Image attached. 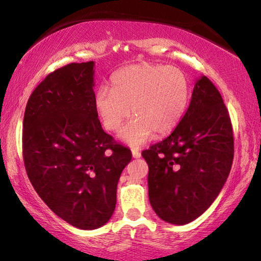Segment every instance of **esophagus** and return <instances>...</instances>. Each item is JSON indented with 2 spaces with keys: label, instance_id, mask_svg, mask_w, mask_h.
Wrapping results in <instances>:
<instances>
[{
  "label": "esophagus",
  "instance_id": "1",
  "mask_svg": "<svg viewBox=\"0 0 261 261\" xmlns=\"http://www.w3.org/2000/svg\"><path fill=\"white\" fill-rule=\"evenodd\" d=\"M132 155H133V158L138 159V158H140V156H141V153L138 148H133V149H132Z\"/></svg>",
  "mask_w": 261,
  "mask_h": 261
}]
</instances>
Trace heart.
<instances>
[{"instance_id":"b5f03b06","label":"heart","mask_w":261,"mask_h":261,"mask_svg":"<svg viewBox=\"0 0 261 261\" xmlns=\"http://www.w3.org/2000/svg\"><path fill=\"white\" fill-rule=\"evenodd\" d=\"M112 87L95 92V108L107 129L117 132L124 120L135 117L121 132V139L137 146L169 134L179 123L190 97V84L176 66L139 63L124 66L112 76Z\"/></svg>"}]
</instances>
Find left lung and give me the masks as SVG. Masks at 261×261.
<instances>
[{
  "mask_svg": "<svg viewBox=\"0 0 261 261\" xmlns=\"http://www.w3.org/2000/svg\"><path fill=\"white\" fill-rule=\"evenodd\" d=\"M141 154L148 165L149 203L160 219L187 224L212 205L230 172L234 138L222 96L209 78L196 81L172 133Z\"/></svg>",
  "mask_w": 261,
  "mask_h": 261,
  "instance_id": "obj_1",
  "label": "left lung"
}]
</instances>
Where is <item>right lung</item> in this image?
Here are the masks:
<instances>
[{"label":"right lung","mask_w":261,"mask_h":261,"mask_svg":"<svg viewBox=\"0 0 261 261\" xmlns=\"http://www.w3.org/2000/svg\"><path fill=\"white\" fill-rule=\"evenodd\" d=\"M95 63H71L34 89L23 116L27 176L49 209L80 229L112 217L129 148L102 129L95 108Z\"/></svg>","instance_id":"obj_1"}]
</instances>
